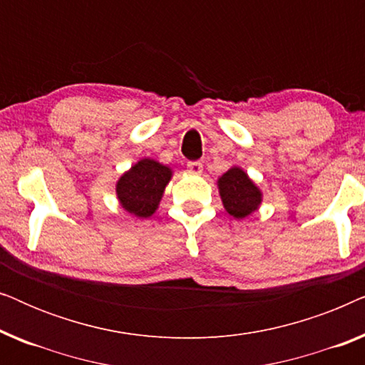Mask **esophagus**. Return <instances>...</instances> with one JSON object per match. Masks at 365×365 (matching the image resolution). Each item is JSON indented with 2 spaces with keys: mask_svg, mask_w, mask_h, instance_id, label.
Segmentation results:
<instances>
[{
  "mask_svg": "<svg viewBox=\"0 0 365 365\" xmlns=\"http://www.w3.org/2000/svg\"><path fill=\"white\" fill-rule=\"evenodd\" d=\"M187 169H189V173H192V174H201L202 173V163L201 161L187 163Z\"/></svg>",
  "mask_w": 365,
  "mask_h": 365,
  "instance_id": "1",
  "label": "esophagus"
}]
</instances>
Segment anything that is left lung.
Segmentation results:
<instances>
[{
	"label": "left lung",
	"instance_id": "obj_1",
	"mask_svg": "<svg viewBox=\"0 0 365 365\" xmlns=\"http://www.w3.org/2000/svg\"><path fill=\"white\" fill-rule=\"evenodd\" d=\"M217 186L224 207L232 217H246L261 204V191L241 168H231L226 174H222Z\"/></svg>",
	"mask_w": 365,
	"mask_h": 365
}]
</instances>
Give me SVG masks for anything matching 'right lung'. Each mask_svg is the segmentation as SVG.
Returning <instances> with one entry per match:
<instances>
[{
  "mask_svg": "<svg viewBox=\"0 0 365 365\" xmlns=\"http://www.w3.org/2000/svg\"><path fill=\"white\" fill-rule=\"evenodd\" d=\"M171 176L173 171L168 166H163L154 159H141L118 181L116 194L119 202L134 216H153Z\"/></svg>",
  "mask_w": 365,
  "mask_h": 365,
  "instance_id": "right-lung-1",
  "label": "right lung"
}]
</instances>
